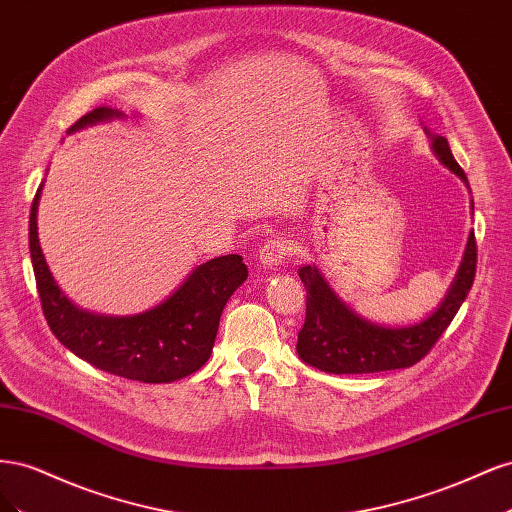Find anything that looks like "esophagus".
Listing matches in <instances>:
<instances>
[{"label": "esophagus", "instance_id": "obj_1", "mask_svg": "<svg viewBox=\"0 0 512 512\" xmlns=\"http://www.w3.org/2000/svg\"><path fill=\"white\" fill-rule=\"evenodd\" d=\"M288 241L282 237H271L260 247L258 262L262 269H277V265H282V260L288 256Z\"/></svg>", "mask_w": 512, "mask_h": 512}]
</instances>
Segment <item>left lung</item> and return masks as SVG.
Wrapping results in <instances>:
<instances>
[{"instance_id": "left-lung-1", "label": "left lung", "mask_w": 512, "mask_h": 512, "mask_svg": "<svg viewBox=\"0 0 512 512\" xmlns=\"http://www.w3.org/2000/svg\"><path fill=\"white\" fill-rule=\"evenodd\" d=\"M423 130L429 136L433 156L470 190L468 177L453 158L446 138L431 132L427 126H423ZM470 207L474 213L472 200ZM474 275L476 241L474 232H470L457 273L438 307L431 309L421 320L391 327V324H378L356 314L344 299H339V294L324 280L316 265H305L299 269V277L307 290L305 324L299 331L297 342L299 359L309 367L335 376L376 374V371L410 367L423 359L451 324L461 303L468 297Z\"/></svg>"}]
</instances>
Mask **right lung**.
Returning <instances> with one entry per match:
<instances>
[{
  "label": "right lung",
  "instance_id": "add662e5",
  "mask_svg": "<svg viewBox=\"0 0 512 512\" xmlns=\"http://www.w3.org/2000/svg\"><path fill=\"white\" fill-rule=\"evenodd\" d=\"M126 117L117 108L102 106L76 121L68 134ZM40 194L42 185L29 213V254L44 318L59 342L96 369L147 384L175 382L203 367L211 356L224 305L247 280L243 258L228 254L203 262L164 301L145 312H89L66 297L46 265L38 239Z\"/></svg>",
  "mask_w": 512,
  "mask_h": 512
}]
</instances>
